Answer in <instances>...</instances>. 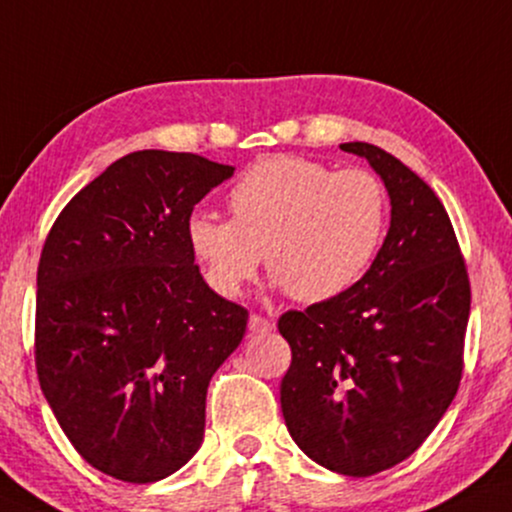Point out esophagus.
Segmentation results:
<instances>
[{
  "label": "esophagus",
  "instance_id": "obj_1",
  "mask_svg": "<svg viewBox=\"0 0 512 512\" xmlns=\"http://www.w3.org/2000/svg\"><path fill=\"white\" fill-rule=\"evenodd\" d=\"M275 327L273 320L261 318V315H251L249 318V334H266Z\"/></svg>",
  "mask_w": 512,
  "mask_h": 512
}]
</instances>
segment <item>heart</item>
Returning a JSON list of instances; mask_svg holds the SVG:
<instances>
[{
    "instance_id": "heart-1",
    "label": "heart",
    "mask_w": 512,
    "mask_h": 512,
    "mask_svg": "<svg viewBox=\"0 0 512 512\" xmlns=\"http://www.w3.org/2000/svg\"><path fill=\"white\" fill-rule=\"evenodd\" d=\"M232 220L197 211L187 242L216 292L235 296L263 256L277 287L296 301L349 292L380 254L389 192L363 168L334 170L299 156L258 161L227 194Z\"/></svg>"
}]
</instances>
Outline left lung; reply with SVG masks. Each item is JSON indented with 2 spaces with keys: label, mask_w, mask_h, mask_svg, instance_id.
<instances>
[{
  "label": "left lung",
  "mask_w": 512,
  "mask_h": 512,
  "mask_svg": "<svg viewBox=\"0 0 512 512\" xmlns=\"http://www.w3.org/2000/svg\"><path fill=\"white\" fill-rule=\"evenodd\" d=\"M389 192L391 220L368 273L349 292L287 311L292 365L280 403L292 439L323 468L370 477L430 437L463 372L470 280L437 194L368 142H346Z\"/></svg>",
  "instance_id": "1"
}]
</instances>
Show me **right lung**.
I'll return each instance as SVG.
<instances>
[{
    "label": "right lung",
    "instance_id": "1",
    "mask_svg": "<svg viewBox=\"0 0 512 512\" xmlns=\"http://www.w3.org/2000/svg\"><path fill=\"white\" fill-rule=\"evenodd\" d=\"M235 168L144 149L68 201L37 266L35 363L75 451L104 475L149 484L204 441L206 389L249 313L194 266L187 220Z\"/></svg>",
    "mask_w": 512,
    "mask_h": 512
}]
</instances>
